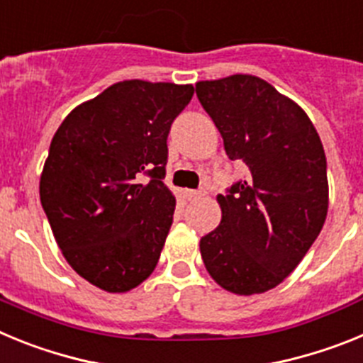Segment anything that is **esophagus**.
I'll list each match as a JSON object with an SVG mask.
<instances>
[{
    "instance_id": "34e87169",
    "label": "esophagus",
    "mask_w": 363,
    "mask_h": 363,
    "mask_svg": "<svg viewBox=\"0 0 363 363\" xmlns=\"http://www.w3.org/2000/svg\"><path fill=\"white\" fill-rule=\"evenodd\" d=\"M205 192L203 191H192V189H189V191H185V196L189 198V200H198V198L203 196Z\"/></svg>"
}]
</instances>
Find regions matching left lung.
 <instances>
[{"label": "left lung", "instance_id": "left-lung-1", "mask_svg": "<svg viewBox=\"0 0 363 363\" xmlns=\"http://www.w3.org/2000/svg\"><path fill=\"white\" fill-rule=\"evenodd\" d=\"M230 160L249 178L218 194L220 225L200 240L207 272L240 296L265 293L296 269L329 209L322 140L306 111L251 74L198 82Z\"/></svg>", "mask_w": 363, "mask_h": 363}]
</instances>
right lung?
Instances as JSON below:
<instances>
[{
    "label": "right lung",
    "instance_id": "1",
    "mask_svg": "<svg viewBox=\"0 0 363 363\" xmlns=\"http://www.w3.org/2000/svg\"><path fill=\"white\" fill-rule=\"evenodd\" d=\"M192 94V85L125 79L72 108L54 134L41 205L70 267L98 289L127 293L156 269L176 207L162 182L167 136Z\"/></svg>",
    "mask_w": 363,
    "mask_h": 363
}]
</instances>
